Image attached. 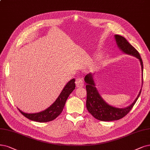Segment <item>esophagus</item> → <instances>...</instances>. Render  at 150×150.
<instances>
[{"mask_svg": "<svg viewBox=\"0 0 150 150\" xmlns=\"http://www.w3.org/2000/svg\"><path fill=\"white\" fill-rule=\"evenodd\" d=\"M75 84H76V87H82L84 86V81L81 79L77 78V79H76Z\"/></svg>", "mask_w": 150, "mask_h": 150, "instance_id": "34e87169", "label": "esophagus"}]
</instances>
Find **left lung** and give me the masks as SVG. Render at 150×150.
Here are the masks:
<instances>
[{
	"instance_id": "obj_1",
	"label": "left lung",
	"mask_w": 150,
	"mask_h": 150,
	"mask_svg": "<svg viewBox=\"0 0 150 150\" xmlns=\"http://www.w3.org/2000/svg\"><path fill=\"white\" fill-rule=\"evenodd\" d=\"M115 38L116 43L121 51L125 54L134 55L140 60L143 72V65L142 59L137 49L133 47L123 36L116 35H115ZM85 81L87 83L86 85L87 93L86 106L87 110L94 117L101 121L116 120L125 117L134 107L142 91L141 90L137 98L130 106L125 108H117L110 106L102 99L95 87L93 74H87L85 77Z\"/></svg>"
}]
</instances>
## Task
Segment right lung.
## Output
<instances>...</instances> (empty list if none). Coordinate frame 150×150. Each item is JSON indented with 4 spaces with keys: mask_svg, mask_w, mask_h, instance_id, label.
Listing matches in <instances>:
<instances>
[{
    "mask_svg": "<svg viewBox=\"0 0 150 150\" xmlns=\"http://www.w3.org/2000/svg\"><path fill=\"white\" fill-rule=\"evenodd\" d=\"M75 79H73L69 81L55 101L44 111L35 114H28L22 112L19 109H18V110L25 117L38 122H47L54 120L62 112L67 99L70 93L75 90Z\"/></svg>",
    "mask_w": 150,
    "mask_h": 150,
    "instance_id": "right-lung-1",
    "label": "right lung"
}]
</instances>
